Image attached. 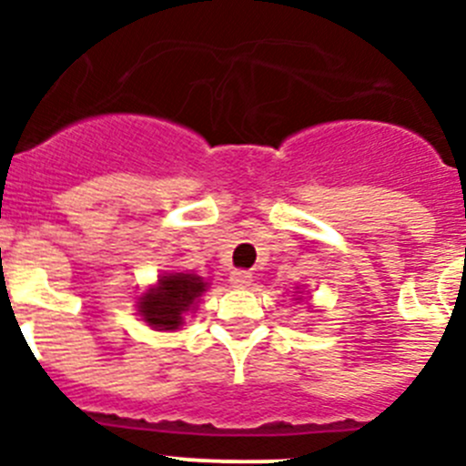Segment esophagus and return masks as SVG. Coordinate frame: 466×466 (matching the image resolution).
Returning <instances> with one entry per match:
<instances>
[{"mask_svg": "<svg viewBox=\"0 0 466 466\" xmlns=\"http://www.w3.org/2000/svg\"><path fill=\"white\" fill-rule=\"evenodd\" d=\"M230 284L238 287V289H245V287L252 284V273H247V270H233V273H230Z\"/></svg>", "mask_w": 466, "mask_h": 466, "instance_id": "1", "label": "esophagus"}]
</instances>
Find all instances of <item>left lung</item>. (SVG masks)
Segmentation results:
<instances>
[{"mask_svg":"<svg viewBox=\"0 0 466 466\" xmlns=\"http://www.w3.org/2000/svg\"><path fill=\"white\" fill-rule=\"evenodd\" d=\"M296 300H299V299H296Z\"/></svg>","mask_w":466,"mask_h":466,"instance_id":"left-lung-1","label":"left lung"}]
</instances>
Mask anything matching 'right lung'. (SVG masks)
Returning <instances> with one entry per match:
<instances>
[{"instance_id": "add662e5", "label": "right lung", "mask_w": 466, "mask_h": 466, "mask_svg": "<svg viewBox=\"0 0 466 466\" xmlns=\"http://www.w3.org/2000/svg\"><path fill=\"white\" fill-rule=\"evenodd\" d=\"M208 291V282L193 273L160 275L156 287L139 296L137 312L156 331H175L184 324V317L196 310L200 296Z\"/></svg>"}]
</instances>
